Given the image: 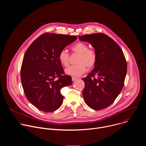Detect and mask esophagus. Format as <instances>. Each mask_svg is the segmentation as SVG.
<instances>
[{
    "instance_id": "esophagus-1",
    "label": "esophagus",
    "mask_w": 146,
    "mask_h": 146,
    "mask_svg": "<svg viewBox=\"0 0 146 146\" xmlns=\"http://www.w3.org/2000/svg\"><path fill=\"white\" fill-rule=\"evenodd\" d=\"M77 78L76 77H74V76H73V77H72V81H75L76 79H77Z\"/></svg>"
}]
</instances>
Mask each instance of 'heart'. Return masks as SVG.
Returning <instances> with one entry per match:
<instances>
[{
  "instance_id": "heart-1",
  "label": "heart",
  "mask_w": 146,
  "mask_h": 146,
  "mask_svg": "<svg viewBox=\"0 0 146 146\" xmlns=\"http://www.w3.org/2000/svg\"><path fill=\"white\" fill-rule=\"evenodd\" d=\"M73 53L78 54L76 65L69 66L65 69V73L70 76H80L88 69L95 67L98 59V55L94 49L90 48L88 45L83 42H78L71 47ZM70 55L65 50H62L58 55L60 64L67 66L69 64Z\"/></svg>"
}]
</instances>
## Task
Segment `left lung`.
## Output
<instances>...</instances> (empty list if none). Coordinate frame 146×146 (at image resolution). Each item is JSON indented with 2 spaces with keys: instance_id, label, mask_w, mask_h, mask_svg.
Listing matches in <instances>:
<instances>
[{
  "instance_id": "1",
  "label": "left lung",
  "mask_w": 146,
  "mask_h": 146,
  "mask_svg": "<svg viewBox=\"0 0 146 146\" xmlns=\"http://www.w3.org/2000/svg\"><path fill=\"white\" fill-rule=\"evenodd\" d=\"M91 43L98 55L92 71L82 78V96L91 109L99 110L114 102L121 92L127 72V61L118 44L108 35L98 33L78 37Z\"/></svg>"
}]
</instances>
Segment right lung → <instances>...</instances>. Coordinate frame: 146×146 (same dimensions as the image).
<instances>
[{
    "mask_svg": "<svg viewBox=\"0 0 146 146\" xmlns=\"http://www.w3.org/2000/svg\"><path fill=\"white\" fill-rule=\"evenodd\" d=\"M77 39L75 36L45 33L27 49L21 68V80L28 100L39 110L52 112L61 106L60 90L72 83L58 59L62 50Z\"/></svg>",
    "mask_w": 146,
    "mask_h": 146,
    "instance_id": "add662e5",
    "label": "right lung"
}]
</instances>
